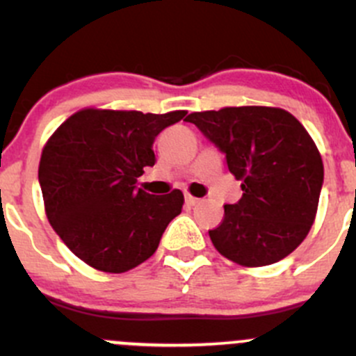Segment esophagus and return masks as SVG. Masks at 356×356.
<instances>
[{
  "label": "esophagus",
  "instance_id": "34e87169",
  "mask_svg": "<svg viewBox=\"0 0 356 356\" xmlns=\"http://www.w3.org/2000/svg\"><path fill=\"white\" fill-rule=\"evenodd\" d=\"M198 198H195V196H191V195H186V207H195L196 203H198Z\"/></svg>",
  "mask_w": 356,
  "mask_h": 356
}]
</instances>
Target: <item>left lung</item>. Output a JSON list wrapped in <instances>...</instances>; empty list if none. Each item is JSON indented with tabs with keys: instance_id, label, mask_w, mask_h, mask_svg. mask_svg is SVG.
<instances>
[{
	"instance_id": "left-lung-1",
	"label": "left lung",
	"mask_w": 356,
	"mask_h": 356,
	"mask_svg": "<svg viewBox=\"0 0 356 356\" xmlns=\"http://www.w3.org/2000/svg\"><path fill=\"white\" fill-rule=\"evenodd\" d=\"M225 155L243 196L208 231L220 254L245 267L275 264L301 245L315 220L324 163L307 129L274 106H227L188 115Z\"/></svg>"
}]
</instances>
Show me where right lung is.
<instances>
[{
    "label": "right lung",
    "instance_id": "1",
    "mask_svg": "<svg viewBox=\"0 0 356 356\" xmlns=\"http://www.w3.org/2000/svg\"><path fill=\"white\" fill-rule=\"evenodd\" d=\"M186 113L84 108L48 139L39 161L46 217L75 257L122 274L155 253L184 195H149L136 182L155 165L156 136Z\"/></svg>",
    "mask_w": 356,
    "mask_h": 356
}]
</instances>
